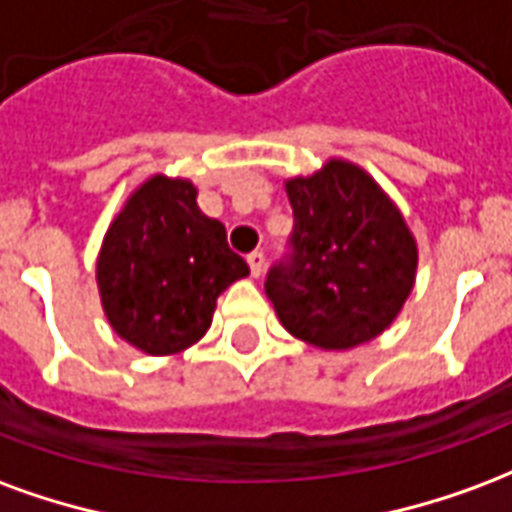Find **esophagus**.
<instances>
[{"label":"esophagus","mask_w":512,"mask_h":512,"mask_svg":"<svg viewBox=\"0 0 512 512\" xmlns=\"http://www.w3.org/2000/svg\"><path fill=\"white\" fill-rule=\"evenodd\" d=\"M248 267H251L253 278H259L261 272H264V253L253 251L251 256H248Z\"/></svg>","instance_id":"obj_1"}]
</instances>
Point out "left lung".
Here are the masks:
<instances>
[{
	"instance_id": "obj_1",
	"label": "left lung",
	"mask_w": 512,
	"mask_h": 512,
	"mask_svg": "<svg viewBox=\"0 0 512 512\" xmlns=\"http://www.w3.org/2000/svg\"><path fill=\"white\" fill-rule=\"evenodd\" d=\"M286 196L292 256L264 283L281 324L324 352L374 341L417 278V240L406 218L368 171L343 158L286 179Z\"/></svg>"
}]
</instances>
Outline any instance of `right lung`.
<instances>
[{"instance_id": "add662e5", "label": "right lung", "mask_w": 512, "mask_h": 512, "mask_svg": "<svg viewBox=\"0 0 512 512\" xmlns=\"http://www.w3.org/2000/svg\"><path fill=\"white\" fill-rule=\"evenodd\" d=\"M196 196L190 179L152 174L130 193L100 245L103 313L122 341L149 357L201 341L220 292L251 272Z\"/></svg>"}]
</instances>
